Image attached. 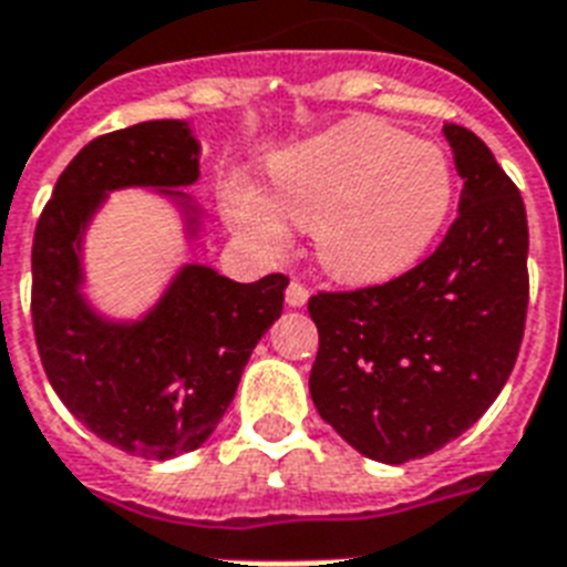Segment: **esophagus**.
Listing matches in <instances>:
<instances>
[{"label":"esophagus","instance_id":"34e87169","mask_svg":"<svg viewBox=\"0 0 567 567\" xmlns=\"http://www.w3.org/2000/svg\"><path fill=\"white\" fill-rule=\"evenodd\" d=\"M306 300H309V288L293 279V282L285 288V302H288L291 309H300V306H306Z\"/></svg>","mask_w":567,"mask_h":567}]
</instances>
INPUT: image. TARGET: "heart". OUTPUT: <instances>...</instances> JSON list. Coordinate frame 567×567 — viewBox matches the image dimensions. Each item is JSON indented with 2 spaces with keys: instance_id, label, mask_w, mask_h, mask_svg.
Returning a JSON list of instances; mask_svg holds the SVG:
<instances>
[{
  "instance_id": "1",
  "label": "heart",
  "mask_w": 567,
  "mask_h": 567,
  "mask_svg": "<svg viewBox=\"0 0 567 567\" xmlns=\"http://www.w3.org/2000/svg\"><path fill=\"white\" fill-rule=\"evenodd\" d=\"M279 205L312 228L315 255L341 282H380L404 274L431 249L455 202V168L437 142L410 140L392 124L353 118L276 159ZM228 219L265 249H282L279 207L235 181Z\"/></svg>"
}]
</instances>
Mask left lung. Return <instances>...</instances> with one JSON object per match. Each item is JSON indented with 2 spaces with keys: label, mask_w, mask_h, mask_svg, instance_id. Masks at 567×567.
<instances>
[{
  "label": "left lung",
  "mask_w": 567,
  "mask_h": 567,
  "mask_svg": "<svg viewBox=\"0 0 567 567\" xmlns=\"http://www.w3.org/2000/svg\"><path fill=\"white\" fill-rule=\"evenodd\" d=\"M464 178L443 244L399 279L318 291L309 389L323 422L380 464L457 440L512 374L529 302L520 189L473 130L443 127Z\"/></svg>",
  "instance_id": "left-lung-1"
}]
</instances>
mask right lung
<instances>
[{
    "label": "right lung",
    "mask_w": 567,
    "mask_h": 567,
    "mask_svg": "<svg viewBox=\"0 0 567 567\" xmlns=\"http://www.w3.org/2000/svg\"><path fill=\"white\" fill-rule=\"evenodd\" d=\"M198 142L187 121H142L97 136L68 163L32 244V323L43 371L64 408L127 455L166 461L214 434L258 339L282 315L288 279L235 282L181 267L142 321H110L82 297V235L106 193L151 187L175 198L189 235Z\"/></svg>",
    "instance_id": "1"
}]
</instances>
